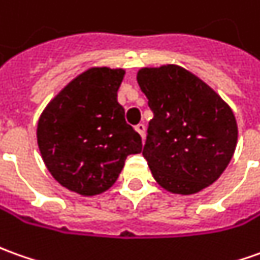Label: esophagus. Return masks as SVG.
Wrapping results in <instances>:
<instances>
[{
    "label": "esophagus",
    "mask_w": 260,
    "mask_h": 260,
    "mask_svg": "<svg viewBox=\"0 0 260 260\" xmlns=\"http://www.w3.org/2000/svg\"><path fill=\"white\" fill-rule=\"evenodd\" d=\"M135 131H137L138 134L142 137V139H144L145 138V125L144 123H139V125H137V126H135Z\"/></svg>",
    "instance_id": "obj_1"
}]
</instances>
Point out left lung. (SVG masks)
<instances>
[{
  "label": "left lung",
  "instance_id": "left-lung-1",
  "mask_svg": "<svg viewBox=\"0 0 260 260\" xmlns=\"http://www.w3.org/2000/svg\"><path fill=\"white\" fill-rule=\"evenodd\" d=\"M137 79L153 112L142 155L155 181L181 195L212 185L236 148L238 125L231 107L178 65L142 68Z\"/></svg>",
  "mask_w": 260,
  "mask_h": 260
}]
</instances>
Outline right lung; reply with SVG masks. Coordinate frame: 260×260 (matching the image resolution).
Here are the masks:
<instances>
[{
  "label": "right lung",
  "instance_id": "add662e5",
  "mask_svg": "<svg viewBox=\"0 0 260 260\" xmlns=\"http://www.w3.org/2000/svg\"><path fill=\"white\" fill-rule=\"evenodd\" d=\"M125 71L91 68L72 79L41 114L42 159L63 188L84 197L109 189L142 139L125 121L116 92Z\"/></svg>",
  "mask_w": 260,
  "mask_h": 260
}]
</instances>
